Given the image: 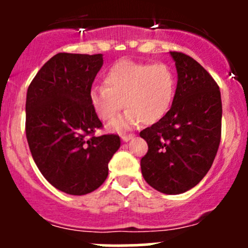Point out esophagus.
<instances>
[{
    "label": "esophagus",
    "instance_id": "esophagus-1",
    "mask_svg": "<svg viewBox=\"0 0 248 248\" xmlns=\"http://www.w3.org/2000/svg\"><path fill=\"white\" fill-rule=\"evenodd\" d=\"M133 138V134H122L121 136V139L124 140V141H128V140H131Z\"/></svg>",
    "mask_w": 248,
    "mask_h": 248
}]
</instances>
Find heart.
<instances>
[{"instance_id": "1", "label": "heart", "mask_w": 248, "mask_h": 248, "mask_svg": "<svg viewBox=\"0 0 248 248\" xmlns=\"http://www.w3.org/2000/svg\"><path fill=\"white\" fill-rule=\"evenodd\" d=\"M104 86L90 91V103L103 122L114 120L122 106L127 110L109 124L111 131L129 129L142 121L158 122L170 109L176 77L168 64L121 60L103 78Z\"/></svg>"}]
</instances>
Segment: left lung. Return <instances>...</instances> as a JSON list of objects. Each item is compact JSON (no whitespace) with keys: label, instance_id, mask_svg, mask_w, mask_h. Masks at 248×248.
Segmentation results:
<instances>
[{"label":"left lung","instance_id":"1","mask_svg":"<svg viewBox=\"0 0 248 248\" xmlns=\"http://www.w3.org/2000/svg\"><path fill=\"white\" fill-rule=\"evenodd\" d=\"M177 71L172 106L158 122L142 129L145 181L166 194L198 185L211 168L221 141V92L214 78L188 55L170 51Z\"/></svg>","mask_w":248,"mask_h":248}]
</instances>
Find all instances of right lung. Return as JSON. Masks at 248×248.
I'll list each match as a JSON object with an SVG mask.
<instances>
[{
	"instance_id": "1",
	"label": "right lung",
	"mask_w": 248,
	"mask_h": 248,
	"mask_svg": "<svg viewBox=\"0 0 248 248\" xmlns=\"http://www.w3.org/2000/svg\"><path fill=\"white\" fill-rule=\"evenodd\" d=\"M102 64V54L59 52L27 89L30 151L43 176L67 194L82 196L98 188L121 144L117 134L94 136L103 124L90 103V91Z\"/></svg>"
}]
</instances>
